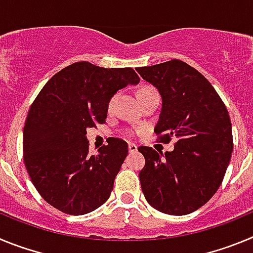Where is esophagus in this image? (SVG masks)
<instances>
[{
    "label": "esophagus",
    "mask_w": 253,
    "mask_h": 253,
    "mask_svg": "<svg viewBox=\"0 0 253 253\" xmlns=\"http://www.w3.org/2000/svg\"><path fill=\"white\" fill-rule=\"evenodd\" d=\"M128 148H129V152H131V153H133V152L138 151V146H137V144H134V143H129Z\"/></svg>",
    "instance_id": "esophagus-1"
}]
</instances>
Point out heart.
<instances>
[{
    "instance_id": "b5f03b06",
    "label": "heart",
    "mask_w": 253,
    "mask_h": 253,
    "mask_svg": "<svg viewBox=\"0 0 253 253\" xmlns=\"http://www.w3.org/2000/svg\"><path fill=\"white\" fill-rule=\"evenodd\" d=\"M143 90H148V88H142V90H140V91H143ZM140 91H139V92H140ZM113 102H114V99L111 100V101H110V104H109V107H111V106H113Z\"/></svg>"
}]
</instances>
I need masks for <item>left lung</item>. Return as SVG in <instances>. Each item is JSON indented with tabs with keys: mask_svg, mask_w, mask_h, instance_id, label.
<instances>
[{
	"mask_svg": "<svg viewBox=\"0 0 253 253\" xmlns=\"http://www.w3.org/2000/svg\"><path fill=\"white\" fill-rule=\"evenodd\" d=\"M137 72L162 97L154 133L163 143L176 140L172 152L139 147L146 158L139 172L144 198L169 215H186L216 193L233 152L227 107L214 87L195 68L177 59Z\"/></svg>",
	"mask_w": 253,
	"mask_h": 253,
	"instance_id": "1",
	"label": "left lung"
}]
</instances>
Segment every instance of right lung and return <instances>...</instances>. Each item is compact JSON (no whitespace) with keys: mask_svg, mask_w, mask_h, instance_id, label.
I'll return each instance as SVG.
<instances>
[{"mask_svg":"<svg viewBox=\"0 0 253 253\" xmlns=\"http://www.w3.org/2000/svg\"><path fill=\"white\" fill-rule=\"evenodd\" d=\"M139 81L131 68L77 62L46 82L29 110L22 147L29 176L48 204L84 215L109 199L128 143L111 138L90 156L87 129L105 123L118 91Z\"/></svg>","mask_w":253,"mask_h":253,"instance_id":"right-lung-1","label":"right lung"}]
</instances>
